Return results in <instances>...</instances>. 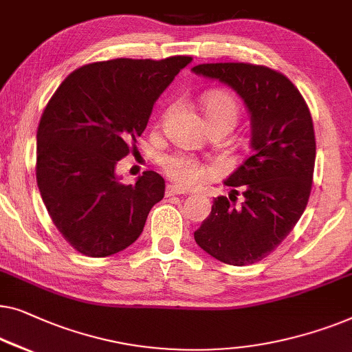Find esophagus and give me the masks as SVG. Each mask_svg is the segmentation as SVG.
<instances>
[{"mask_svg":"<svg viewBox=\"0 0 352 352\" xmlns=\"http://www.w3.org/2000/svg\"><path fill=\"white\" fill-rule=\"evenodd\" d=\"M188 191L183 190L180 186H175V185H167L166 188V196H177V195H186Z\"/></svg>","mask_w":352,"mask_h":352,"instance_id":"esophagus-1","label":"esophagus"}]
</instances>
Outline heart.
Masks as SVG:
<instances>
[{
  "mask_svg": "<svg viewBox=\"0 0 352 352\" xmlns=\"http://www.w3.org/2000/svg\"><path fill=\"white\" fill-rule=\"evenodd\" d=\"M204 115L209 124L210 122L226 121L231 126H234L237 116H239V107H237V102L231 94L215 91L204 98ZM160 164L164 174L182 186H192L214 174V169L210 166L197 161L192 156L182 155V153L162 156Z\"/></svg>",
  "mask_w": 352,
  "mask_h": 352,
  "instance_id": "heart-1",
  "label": "heart"
}]
</instances>
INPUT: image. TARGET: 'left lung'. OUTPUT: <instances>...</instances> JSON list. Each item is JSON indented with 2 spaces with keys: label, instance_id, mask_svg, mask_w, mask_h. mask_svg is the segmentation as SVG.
<instances>
[{
  "label": "left lung",
  "instance_id": "1",
  "mask_svg": "<svg viewBox=\"0 0 352 352\" xmlns=\"http://www.w3.org/2000/svg\"><path fill=\"white\" fill-rule=\"evenodd\" d=\"M196 75L217 79L242 98L250 115L252 155L223 182L195 231L202 250L226 265L245 266L270 255L294 230L308 204L316 161L313 118L290 79L250 63H202ZM237 189L245 199L232 204Z\"/></svg>",
  "mask_w": 352,
  "mask_h": 352
}]
</instances>
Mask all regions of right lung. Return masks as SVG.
Listing matches in <instances>:
<instances>
[{"label": "right lung", "mask_w": 352, "mask_h": 352, "mask_svg": "<svg viewBox=\"0 0 352 352\" xmlns=\"http://www.w3.org/2000/svg\"><path fill=\"white\" fill-rule=\"evenodd\" d=\"M191 60L89 63L67 76L44 108L36 133L38 188L54 225L82 255L102 258L127 249L164 197L160 174L146 170L122 185L116 164L145 131L155 102Z\"/></svg>", "instance_id": "right-lung-1"}]
</instances>
